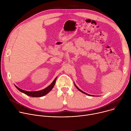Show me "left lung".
<instances>
[{
    "label": "left lung",
    "instance_id": "1",
    "mask_svg": "<svg viewBox=\"0 0 131 131\" xmlns=\"http://www.w3.org/2000/svg\"><path fill=\"white\" fill-rule=\"evenodd\" d=\"M74 85H75V87H76L77 88V89H78V90H79V91H80V92H82V93H84V94H86V95H90V96H92V97H93V96H94V95H90V94H88V93H85V92H83V91H82L81 90H80V89L76 85V84H75V83H74Z\"/></svg>",
    "mask_w": 131,
    "mask_h": 131
}]
</instances>
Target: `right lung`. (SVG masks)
I'll return each mask as SVG.
<instances>
[{"mask_svg": "<svg viewBox=\"0 0 131 131\" xmlns=\"http://www.w3.org/2000/svg\"><path fill=\"white\" fill-rule=\"evenodd\" d=\"M56 79H57V77L54 79V80L51 83L50 85H49V86H47L46 88L43 89V90H40V91H27L22 90V89L19 88L18 87H17L16 85H15V86L19 91L26 94L27 95H29V96H30V97H42V96L45 95L46 94H47V93H49L52 90V88H53V86L54 85Z\"/></svg>", "mask_w": 131, "mask_h": 131, "instance_id": "add662e5", "label": "right lung"}]
</instances>
